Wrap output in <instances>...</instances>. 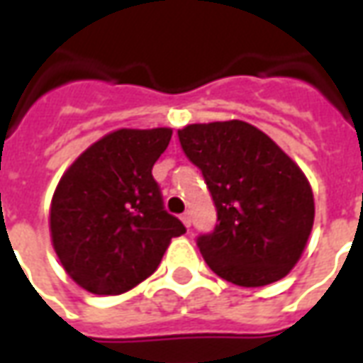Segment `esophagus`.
I'll return each mask as SVG.
<instances>
[{"label":"esophagus","mask_w":363,"mask_h":363,"mask_svg":"<svg viewBox=\"0 0 363 363\" xmlns=\"http://www.w3.org/2000/svg\"><path fill=\"white\" fill-rule=\"evenodd\" d=\"M181 220H182V223L186 225V228H190V223H192V216H190V212H184L181 216Z\"/></svg>","instance_id":"esophagus-1"}]
</instances>
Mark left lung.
I'll use <instances>...</instances> for the list:
<instances>
[{"mask_svg": "<svg viewBox=\"0 0 363 363\" xmlns=\"http://www.w3.org/2000/svg\"><path fill=\"white\" fill-rule=\"evenodd\" d=\"M179 140L218 210L213 231L196 239L208 267L243 288L284 278L301 257L315 218L301 169L243 120L190 124Z\"/></svg>", "mask_w": 363, "mask_h": 363, "instance_id": "1", "label": "left lung"}]
</instances>
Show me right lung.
Returning <instances> with one entry per match:
<instances>
[{"label":"right lung","instance_id":"right-lung-1","mask_svg":"<svg viewBox=\"0 0 363 363\" xmlns=\"http://www.w3.org/2000/svg\"><path fill=\"white\" fill-rule=\"evenodd\" d=\"M171 128L104 135L60 179L50 235L62 267L83 289L118 296L155 272L173 237L186 233L167 212L151 169Z\"/></svg>","mask_w":363,"mask_h":363}]
</instances>
